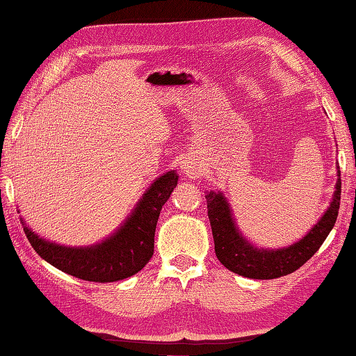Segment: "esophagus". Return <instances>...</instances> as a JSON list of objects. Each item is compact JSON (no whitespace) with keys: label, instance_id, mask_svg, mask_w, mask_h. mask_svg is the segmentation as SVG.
<instances>
[{"label":"esophagus","instance_id":"1","mask_svg":"<svg viewBox=\"0 0 356 356\" xmlns=\"http://www.w3.org/2000/svg\"><path fill=\"white\" fill-rule=\"evenodd\" d=\"M182 170L185 171L186 176H190L191 179H196L199 176H202V166L194 159H186L182 162Z\"/></svg>","mask_w":356,"mask_h":356}]
</instances>
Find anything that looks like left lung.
<instances>
[{
	"label": "left lung",
	"mask_w": 356,
	"mask_h": 356,
	"mask_svg": "<svg viewBox=\"0 0 356 356\" xmlns=\"http://www.w3.org/2000/svg\"><path fill=\"white\" fill-rule=\"evenodd\" d=\"M338 176H341L339 171ZM205 199L213 229L214 252L222 266L232 270L233 273L252 280H275L302 267L323 245L338 218L341 179L337 182L335 197L321 220L310 229L304 239L281 250H259L242 238L222 193L210 191Z\"/></svg>",
	"instance_id": "obj_1"
}]
</instances>
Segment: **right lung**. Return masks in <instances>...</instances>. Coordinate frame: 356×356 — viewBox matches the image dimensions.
Masks as SVG:
<instances>
[{"label":"right lung","instance_id":"add662e5","mask_svg":"<svg viewBox=\"0 0 356 356\" xmlns=\"http://www.w3.org/2000/svg\"><path fill=\"white\" fill-rule=\"evenodd\" d=\"M177 174L159 177L143 194L136 210L115 234L99 245L67 248L38 238L24 225V233L38 256L65 273L90 282H114L140 271L154 253V233L160 211L177 185Z\"/></svg>","mask_w":356,"mask_h":356}]
</instances>
